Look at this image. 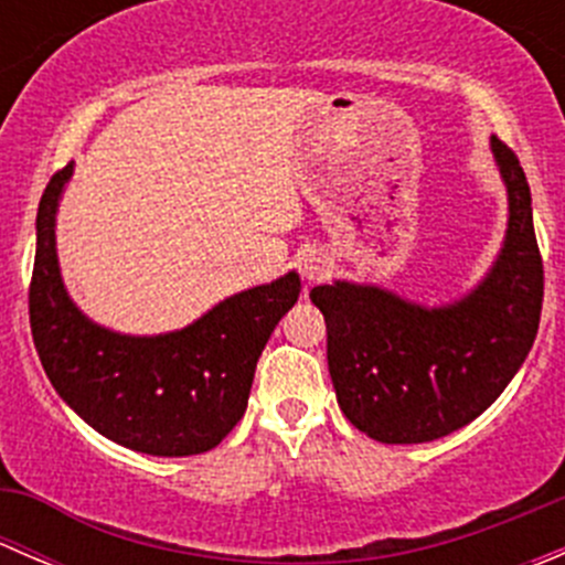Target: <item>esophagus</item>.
Here are the masks:
<instances>
[{"label": "esophagus", "mask_w": 565, "mask_h": 565, "mask_svg": "<svg viewBox=\"0 0 565 565\" xmlns=\"http://www.w3.org/2000/svg\"><path fill=\"white\" fill-rule=\"evenodd\" d=\"M298 270L306 281L317 284V281H322V278L330 276V259L328 256L317 254V250H309V254H303L298 259Z\"/></svg>", "instance_id": "esophagus-1"}]
</instances>
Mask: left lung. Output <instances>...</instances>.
I'll return each mask as SVG.
<instances>
[{
    "label": "left lung",
    "mask_w": 565,
    "mask_h": 565,
    "mask_svg": "<svg viewBox=\"0 0 565 565\" xmlns=\"http://www.w3.org/2000/svg\"><path fill=\"white\" fill-rule=\"evenodd\" d=\"M509 196L492 267L461 298L424 306L377 284L311 289L328 324V369L341 413L388 446L431 443L476 420L525 363L539 333L544 267L520 158L489 139Z\"/></svg>",
    "instance_id": "8db88e82"
}]
</instances>
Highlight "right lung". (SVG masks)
Returning a JSON list of instances; mask_svg holds the SVG:
<instances>
[{"instance_id": "right-lung-1", "label": "right lung", "mask_w": 565, "mask_h": 565, "mask_svg": "<svg viewBox=\"0 0 565 565\" xmlns=\"http://www.w3.org/2000/svg\"><path fill=\"white\" fill-rule=\"evenodd\" d=\"M73 163L38 207L30 322L40 363L62 402L95 431L150 457L218 446L248 404L256 361L300 295V276L243 289L180 330L130 335L93 322L67 295L56 256V210Z\"/></svg>"}]
</instances>
